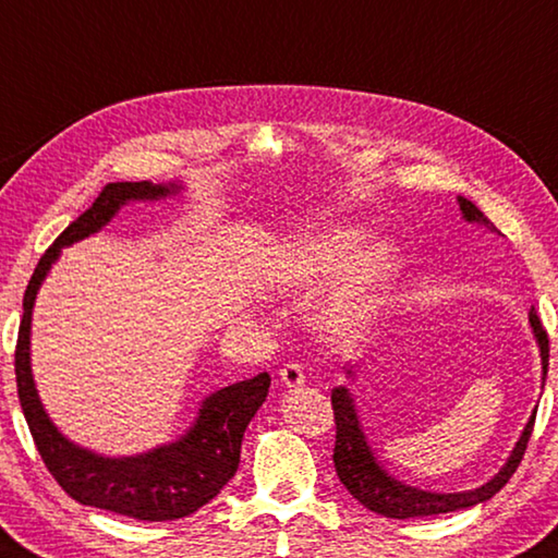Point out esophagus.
<instances>
[{
	"mask_svg": "<svg viewBox=\"0 0 558 558\" xmlns=\"http://www.w3.org/2000/svg\"><path fill=\"white\" fill-rule=\"evenodd\" d=\"M280 383L290 390L300 388V385H305V373H302L298 363H288V366L280 368Z\"/></svg>",
	"mask_w": 558,
	"mask_h": 558,
	"instance_id": "34e87169",
	"label": "esophagus"
}]
</instances>
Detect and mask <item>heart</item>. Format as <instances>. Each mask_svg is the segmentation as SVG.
Here are the masks:
<instances>
[{
  "label": "heart",
  "instance_id": "obj_1",
  "mask_svg": "<svg viewBox=\"0 0 558 558\" xmlns=\"http://www.w3.org/2000/svg\"><path fill=\"white\" fill-rule=\"evenodd\" d=\"M363 231L331 227L310 231L280 253L272 276L292 295L327 286L314 327L329 343L356 341L371 329L400 270V251L390 239L363 244Z\"/></svg>",
  "mask_w": 558,
  "mask_h": 558
}]
</instances>
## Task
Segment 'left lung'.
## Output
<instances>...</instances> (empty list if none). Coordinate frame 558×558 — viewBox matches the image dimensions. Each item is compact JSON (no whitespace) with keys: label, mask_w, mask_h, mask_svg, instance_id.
Instances as JSON below:
<instances>
[{"label":"left lung","mask_w":558,"mask_h":558,"mask_svg":"<svg viewBox=\"0 0 558 558\" xmlns=\"http://www.w3.org/2000/svg\"><path fill=\"white\" fill-rule=\"evenodd\" d=\"M456 202H459L463 221L490 231V234H500V231L495 229L493 221L485 217L471 199L459 195L456 197ZM530 327H532L536 347H539L542 388H544L546 368H549V339H546V331L542 327L539 317H536L534 307L530 310ZM359 371H361L359 363H349L347 378L356 380ZM331 408H333V420H337L333 469H337L339 481L343 483V488H347L353 498L363 505V508H368L371 512H378V514H383V518H392V520L429 518V514L465 510V508H473V505L490 500L493 495L512 478V473L518 471L522 453L526 449V441H530V437H532V427H534V417H536V408H534L530 420H526V424H524L520 439L514 441V449L510 451L508 461L502 463V469L495 473L488 483H483L473 490L437 493V490L414 488V485L398 481L395 475L388 473V469H385V465L378 461L376 451H373L366 432H363L356 400H353V395L347 385H339V388L331 390Z\"/></svg>","instance_id":"left-lung-1"}]
</instances>
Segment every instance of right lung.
Returning a JSON list of instances; mask_svg holds the SVG:
<instances>
[{"label":"right lung","mask_w":558,"mask_h":558,"mask_svg":"<svg viewBox=\"0 0 558 558\" xmlns=\"http://www.w3.org/2000/svg\"><path fill=\"white\" fill-rule=\"evenodd\" d=\"M185 190L180 180L111 182L85 215H80L38 260L24 295V317L14 353L19 402L36 449L70 498L144 522L180 520L197 512L234 478L241 441L253 414L268 398L270 376L241 380L202 400L195 422L180 439L134 456H105L80 447L60 432L40 402L32 371V317L40 286L65 246L102 231L131 202H158Z\"/></svg>","instance_id":"1"}]
</instances>
